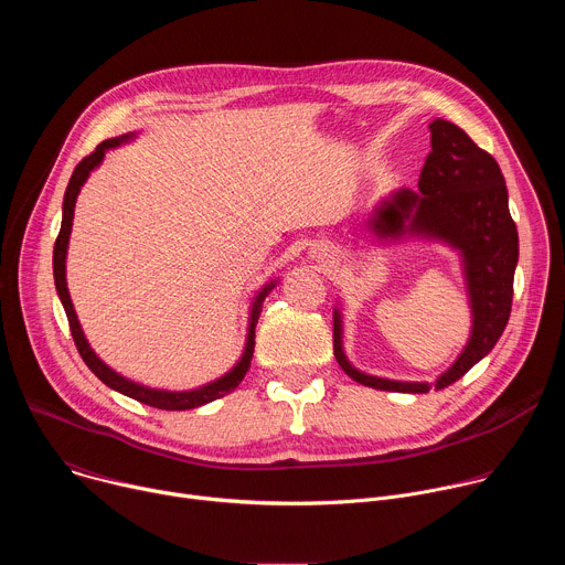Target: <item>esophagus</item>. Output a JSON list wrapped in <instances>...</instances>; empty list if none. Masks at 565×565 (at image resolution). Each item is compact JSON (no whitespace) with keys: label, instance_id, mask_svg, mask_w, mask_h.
Returning <instances> with one entry per match:
<instances>
[{"label":"esophagus","instance_id":"1","mask_svg":"<svg viewBox=\"0 0 565 565\" xmlns=\"http://www.w3.org/2000/svg\"><path fill=\"white\" fill-rule=\"evenodd\" d=\"M317 257H327V255H324V253H321V255H317Z\"/></svg>","mask_w":565,"mask_h":565}]
</instances>
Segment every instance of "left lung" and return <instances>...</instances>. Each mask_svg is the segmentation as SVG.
Returning <instances> with one entry per match:
<instances>
[{
    "label": "left lung",
    "mask_w": 565,
    "mask_h": 565,
    "mask_svg": "<svg viewBox=\"0 0 565 565\" xmlns=\"http://www.w3.org/2000/svg\"><path fill=\"white\" fill-rule=\"evenodd\" d=\"M431 151L420 172L418 192L402 188L371 214L369 230L380 241L407 236L440 241L462 262L471 308V333L456 362L436 382H399L358 371L342 349V310H333V353L355 382L397 393H427L460 380L503 335L514 295L519 232L508 205L501 168L458 125L436 118Z\"/></svg>",
    "instance_id": "obj_1"
}]
</instances>
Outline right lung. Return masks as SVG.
Here are the masks:
<instances>
[{
  "instance_id": "obj_1",
  "label": "right lung",
  "mask_w": 565,
  "mask_h": 565,
  "mask_svg": "<svg viewBox=\"0 0 565 565\" xmlns=\"http://www.w3.org/2000/svg\"><path fill=\"white\" fill-rule=\"evenodd\" d=\"M136 138V131L131 134H122V136H116V138H109L105 142H100L96 147V151H92L89 156H85L79 163L75 166L71 179H68V185H66V192H64V203H62V225H60V234L55 238V248H53V279H55V290H57V297L64 306V312H66V319H68V327H71V335H73V342L77 347V353L79 358L85 360V364L114 391L127 395V397H134L138 402H142V405H149V407H156V409H166V412H185V409H196V407H203L207 405V402L212 399H218L223 395H227L230 391H234L238 386V382L244 380V375L248 373L250 369V362H253V353H255V327H257V319L262 315V306H264V299L268 297V292L277 286V279L266 284L257 295H255V301H253V308H250V319H248V338H246V347H244V355L238 358V362L225 373L221 375L218 380L214 382H207L199 388H192V391H166V388H151V386H145V384H138L120 373H116L111 366H107L98 355L96 351L89 347L85 333H83V327H79L77 321V315L73 310V301H71V295H68V288H66V250H68V236H71V225H73V212H75V201H77V194H79V188H83L89 179V174L103 163L105 158V151L107 149H114V147H120L122 142H129Z\"/></svg>"
}]
</instances>
